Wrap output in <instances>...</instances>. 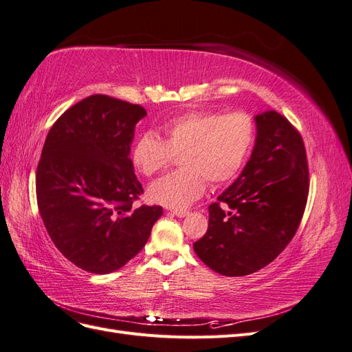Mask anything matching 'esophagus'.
Wrapping results in <instances>:
<instances>
[{
	"instance_id": "obj_1",
	"label": "esophagus",
	"mask_w": 352,
	"mask_h": 352,
	"mask_svg": "<svg viewBox=\"0 0 352 352\" xmlns=\"http://www.w3.org/2000/svg\"><path fill=\"white\" fill-rule=\"evenodd\" d=\"M172 214H173V216H177V217H186V216L189 214V212L185 211V210H173Z\"/></svg>"
}]
</instances>
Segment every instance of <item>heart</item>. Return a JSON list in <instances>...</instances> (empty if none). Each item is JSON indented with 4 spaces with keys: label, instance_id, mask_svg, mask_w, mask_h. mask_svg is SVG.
I'll list each match as a JSON object with an SVG mask.
<instances>
[{
    "label": "heart",
    "instance_id": "b5f03b06",
    "mask_svg": "<svg viewBox=\"0 0 352 352\" xmlns=\"http://www.w3.org/2000/svg\"><path fill=\"white\" fill-rule=\"evenodd\" d=\"M166 140L154 132L138 138L132 162L138 172L153 176L170 166L180 154L177 172L155 180L148 198L170 208H186L206 190V180L225 184L247 160L255 140L251 116L233 111L221 116L211 111H189L163 124Z\"/></svg>",
    "mask_w": 352,
    "mask_h": 352
}]
</instances>
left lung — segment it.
I'll use <instances>...</instances> for the list:
<instances>
[{
    "instance_id": "left-lung-1",
    "label": "left lung",
    "mask_w": 352,
    "mask_h": 352,
    "mask_svg": "<svg viewBox=\"0 0 352 352\" xmlns=\"http://www.w3.org/2000/svg\"><path fill=\"white\" fill-rule=\"evenodd\" d=\"M254 122L257 136L248 163L208 207V229L194 243L202 263L230 278L258 272L278 257L300 226L308 195L301 135L273 110Z\"/></svg>"
}]
</instances>
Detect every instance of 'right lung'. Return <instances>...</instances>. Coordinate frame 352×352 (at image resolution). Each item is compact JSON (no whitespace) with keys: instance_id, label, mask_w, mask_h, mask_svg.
Here are the masks:
<instances>
[{"instance_id":"obj_1","label":"right lung","mask_w":352,"mask_h":352,"mask_svg":"<svg viewBox=\"0 0 352 352\" xmlns=\"http://www.w3.org/2000/svg\"><path fill=\"white\" fill-rule=\"evenodd\" d=\"M141 105L91 95L52 124L36 168L39 214L57 250L79 269L107 274L140 252L162 217L158 206L133 208L144 190L133 172Z\"/></svg>"}]
</instances>
